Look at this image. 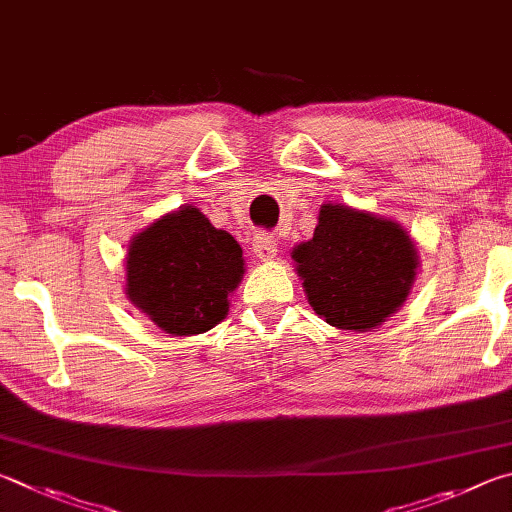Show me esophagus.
Returning a JSON list of instances; mask_svg holds the SVG:
<instances>
[{"label":"esophagus","mask_w":512,"mask_h":512,"mask_svg":"<svg viewBox=\"0 0 512 512\" xmlns=\"http://www.w3.org/2000/svg\"><path fill=\"white\" fill-rule=\"evenodd\" d=\"M251 249H254V254L261 258V261H272L276 256V251H279V242L272 236V233H256L254 242H251Z\"/></svg>","instance_id":"1"}]
</instances>
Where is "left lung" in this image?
<instances>
[{"label": "left lung", "instance_id": "left-lung-1", "mask_svg": "<svg viewBox=\"0 0 512 512\" xmlns=\"http://www.w3.org/2000/svg\"><path fill=\"white\" fill-rule=\"evenodd\" d=\"M312 310L339 330L366 333L407 301L418 251L396 220L324 204L315 236L292 249Z\"/></svg>", "mask_w": 512, "mask_h": 512}]
</instances>
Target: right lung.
<instances>
[{
    "label": "right lung",
    "instance_id": "obj_1",
    "mask_svg": "<svg viewBox=\"0 0 512 512\" xmlns=\"http://www.w3.org/2000/svg\"><path fill=\"white\" fill-rule=\"evenodd\" d=\"M242 274L245 258L231 233L182 206L132 238L125 294L164 333L200 335L227 317Z\"/></svg>",
    "mask_w": 512,
    "mask_h": 512
}]
</instances>
